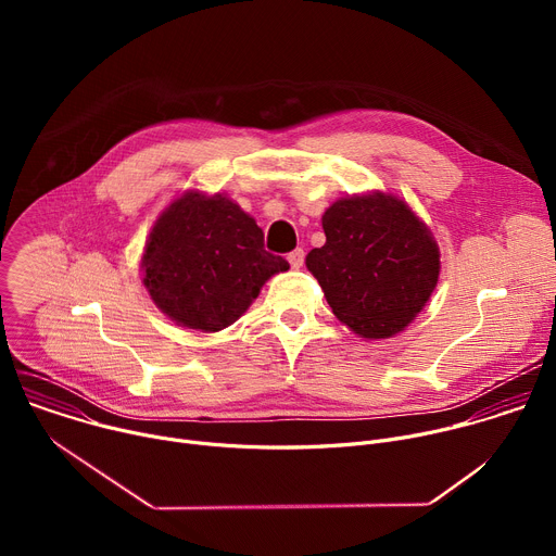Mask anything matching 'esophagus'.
<instances>
[{
  "label": "esophagus",
  "instance_id": "34e87169",
  "mask_svg": "<svg viewBox=\"0 0 556 556\" xmlns=\"http://www.w3.org/2000/svg\"><path fill=\"white\" fill-rule=\"evenodd\" d=\"M303 260H305L303 249H294V251L288 255V262H290V266H292L294 270H299V268L303 266Z\"/></svg>",
  "mask_w": 556,
  "mask_h": 556
}]
</instances>
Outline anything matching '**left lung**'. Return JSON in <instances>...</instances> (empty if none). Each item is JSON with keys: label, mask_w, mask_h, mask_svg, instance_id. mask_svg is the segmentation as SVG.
I'll return each mask as SVG.
<instances>
[{"label": "left lung", "mask_w": 556, "mask_h": 556, "mask_svg": "<svg viewBox=\"0 0 556 556\" xmlns=\"http://www.w3.org/2000/svg\"><path fill=\"white\" fill-rule=\"evenodd\" d=\"M326 244L305 257L332 312L363 339L403 332L440 277V249L412 206L374 191L324 213Z\"/></svg>", "instance_id": "8db88e82"}]
</instances>
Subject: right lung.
<instances>
[{
	"instance_id": "obj_1",
	"label": "right lung",
	"mask_w": 556,
	"mask_h": 556,
	"mask_svg": "<svg viewBox=\"0 0 556 556\" xmlns=\"http://www.w3.org/2000/svg\"><path fill=\"white\" fill-rule=\"evenodd\" d=\"M140 268L149 296L176 326L219 332L290 264L264 249L262 228L240 204L187 191L155 219Z\"/></svg>"
}]
</instances>
